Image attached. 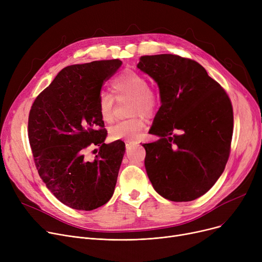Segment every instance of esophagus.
Masks as SVG:
<instances>
[{"mask_svg":"<svg viewBox=\"0 0 262 262\" xmlns=\"http://www.w3.org/2000/svg\"><path fill=\"white\" fill-rule=\"evenodd\" d=\"M134 144H136V142H134V141H127V142L125 143V145H126V148H127V149H129Z\"/></svg>","mask_w":262,"mask_h":262,"instance_id":"1","label":"esophagus"}]
</instances>
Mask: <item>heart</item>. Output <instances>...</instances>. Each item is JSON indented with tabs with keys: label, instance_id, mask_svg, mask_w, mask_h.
<instances>
[{
	"label": "heart",
	"instance_id": "obj_1",
	"mask_svg": "<svg viewBox=\"0 0 262 262\" xmlns=\"http://www.w3.org/2000/svg\"><path fill=\"white\" fill-rule=\"evenodd\" d=\"M112 87L117 100L130 99L129 114L135 116L128 120L118 122L110 127L109 135L115 140H135L145 127L144 118L153 116L159 105L157 92L148 86L146 78L135 71L127 70L116 77ZM115 96L106 91H101L98 96L99 114L104 122L114 121Z\"/></svg>",
	"mask_w": 262,
	"mask_h": 262
}]
</instances>
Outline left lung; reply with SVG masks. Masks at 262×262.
<instances>
[{
  "mask_svg": "<svg viewBox=\"0 0 262 262\" xmlns=\"http://www.w3.org/2000/svg\"><path fill=\"white\" fill-rule=\"evenodd\" d=\"M137 68L159 87L161 106L143 144L145 169L157 193L173 202L193 201L222 175L233 129L231 102L199 62L172 54L141 56Z\"/></svg>",
  "mask_w": 262,
  "mask_h": 262,
  "instance_id": "obj_1",
  "label": "left lung"
}]
</instances>
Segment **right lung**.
Masks as SVG:
<instances>
[{
    "label": "right lung",
    "mask_w": 262,
    "mask_h": 262,
    "mask_svg": "<svg viewBox=\"0 0 262 262\" xmlns=\"http://www.w3.org/2000/svg\"><path fill=\"white\" fill-rule=\"evenodd\" d=\"M121 64L112 59L66 67L31 108L27 132L39 176L73 209H96L114 194L125 144L104 143L98 96ZM90 145L100 146L92 161L85 156Z\"/></svg>",
    "instance_id": "add662e5"
}]
</instances>
